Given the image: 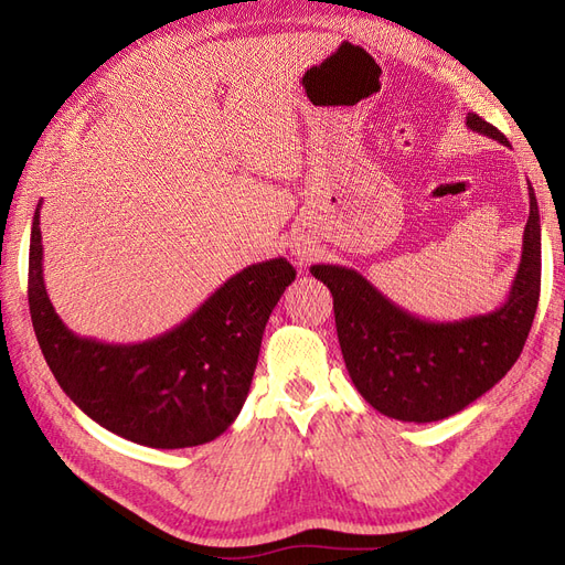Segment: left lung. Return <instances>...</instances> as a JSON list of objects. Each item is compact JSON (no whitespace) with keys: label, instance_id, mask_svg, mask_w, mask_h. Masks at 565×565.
Instances as JSON below:
<instances>
[{"label":"left lung","instance_id":"1","mask_svg":"<svg viewBox=\"0 0 565 565\" xmlns=\"http://www.w3.org/2000/svg\"><path fill=\"white\" fill-rule=\"evenodd\" d=\"M467 127L509 146L504 134L476 113ZM530 216L523 254L507 301L490 313L452 322L413 316L384 297L361 273L316 264L313 276L330 287L334 322L349 377L382 415L401 422H438L481 398L519 361L540 301V212L527 183Z\"/></svg>","mask_w":565,"mask_h":565}]
</instances>
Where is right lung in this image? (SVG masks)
Here are the masks:
<instances>
[{"instance_id":"1","label":"right lung","mask_w":565,"mask_h":565,"mask_svg":"<svg viewBox=\"0 0 565 565\" xmlns=\"http://www.w3.org/2000/svg\"><path fill=\"white\" fill-rule=\"evenodd\" d=\"M42 204V202H40ZM40 204L30 231L32 328L56 382L84 415L148 448H193L241 415L262 337L297 270L287 259L235 273L195 313L139 344H106L67 330L42 276Z\"/></svg>"}]
</instances>
